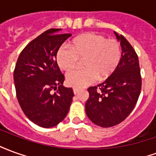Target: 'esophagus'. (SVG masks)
<instances>
[{
	"label": "esophagus",
	"mask_w": 156,
	"mask_h": 156,
	"mask_svg": "<svg viewBox=\"0 0 156 156\" xmlns=\"http://www.w3.org/2000/svg\"><path fill=\"white\" fill-rule=\"evenodd\" d=\"M73 92H74V94H78V92H79V88H73Z\"/></svg>",
	"instance_id": "1"
}]
</instances>
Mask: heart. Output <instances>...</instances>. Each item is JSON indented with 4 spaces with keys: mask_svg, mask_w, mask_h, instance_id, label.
<instances>
[{
    "mask_svg": "<svg viewBox=\"0 0 156 156\" xmlns=\"http://www.w3.org/2000/svg\"><path fill=\"white\" fill-rule=\"evenodd\" d=\"M72 48L62 46L57 52L59 68L71 71L78 66L79 59H84V69L70 72L67 82L72 87L82 88L97 78L104 81L116 70L122 57L119 42L107 39L94 32L80 35L72 41Z\"/></svg>",
    "mask_w": 156,
    "mask_h": 156,
    "instance_id": "1",
    "label": "heart"
}]
</instances>
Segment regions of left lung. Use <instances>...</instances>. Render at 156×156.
Here are the masks:
<instances>
[{"label": "left lung", "instance_id": "left-lung-1", "mask_svg": "<svg viewBox=\"0 0 156 156\" xmlns=\"http://www.w3.org/2000/svg\"><path fill=\"white\" fill-rule=\"evenodd\" d=\"M115 34L122 48L120 62L104 83L88 88L89 98L85 105L89 119L104 128L119 124L129 115L140 94L142 84L136 52L124 36Z\"/></svg>", "mask_w": 156, "mask_h": 156}]
</instances>
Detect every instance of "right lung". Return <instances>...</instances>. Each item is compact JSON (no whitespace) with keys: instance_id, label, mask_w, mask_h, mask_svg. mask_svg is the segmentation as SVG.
<instances>
[{"instance_id":"add662e5","label":"right lung","mask_w":156,"mask_h":156,"mask_svg":"<svg viewBox=\"0 0 156 156\" xmlns=\"http://www.w3.org/2000/svg\"><path fill=\"white\" fill-rule=\"evenodd\" d=\"M49 29L26 46L14 70L16 98L22 111L34 124L54 127L68 115L74 96L63 87L64 75L57 63V52L71 34ZM52 89L57 92L51 94Z\"/></svg>"}]
</instances>
